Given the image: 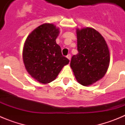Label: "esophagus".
<instances>
[{
    "mask_svg": "<svg viewBox=\"0 0 125 125\" xmlns=\"http://www.w3.org/2000/svg\"><path fill=\"white\" fill-rule=\"evenodd\" d=\"M67 58H68L69 60H71V54H69L67 56Z\"/></svg>",
    "mask_w": 125,
    "mask_h": 125,
    "instance_id": "obj_1",
    "label": "esophagus"
}]
</instances>
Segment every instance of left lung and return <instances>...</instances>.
<instances>
[{
    "label": "left lung",
    "mask_w": 125,
    "mask_h": 125,
    "mask_svg": "<svg viewBox=\"0 0 125 125\" xmlns=\"http://www.w3.org/2000/svg\"><path fill=\"white\" fill-rule=\"evenodd\" d=\"M78 53L70 66L81 84L89 86L104 76L110 64V52L104 39L95 29H77Z\"/></svg>",
    "instance_id": "1"
}]
</instances>
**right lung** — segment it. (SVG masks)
<instances>
[{"label":"right lung","instance_id":"right-lung-1","mask_svg":"<svg viewBox=\"0 0 125 125\" xmlns=\"http://www.w3.org/2000/svg\"><path fill=\"white\" fill-rule=\"evenodd\" d=\"M59 29L52 24H44L27 37L23 49V60L27 72L41 83L54 80L69 60L62 55L56 39Z\"/></svg>","mask_w":125,"mask_h":125}]
</instances>
